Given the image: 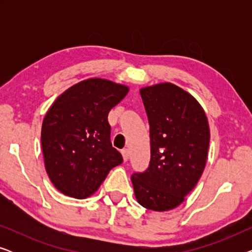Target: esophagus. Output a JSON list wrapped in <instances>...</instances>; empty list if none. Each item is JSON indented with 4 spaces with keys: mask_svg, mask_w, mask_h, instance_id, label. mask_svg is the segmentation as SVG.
<instances>
[{
    "mask_svg": "<svg viewBox=\"0 0 252 252\" xmlns=\"http://www.w3.org/2000/svg\"><path fill=\"white\" fill-rule=\"evenodd\" d=\"M122 154H123V157H124V160H127L129 158V150L125 148V149L122 150Z\"/></svg>",
    "mask_w": 252,
    "mask_h": 252,
    "instance_id": "34e87169",
    "label": "esophagus"
}]
</instances>
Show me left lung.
I'll use <instances>...</instances> for the list:
<instances>
[{"mask_svg": "<svg viewBox=\"0 0 252 252\" xmlns=\"http://www.w3.org/2000/svg\"><path fill=\"white\" fill-rule=\"evenodd\" d=\"M150 125V161L134 172L137 202L154 211H167L185 201L197 184L208 157L210 129L202 106L170 82L140 91Z\"/></svg>", "mask_w": 252, "mask_h": 252, "instance_id": "obj_1", "label": "left lung"}]
</instances>
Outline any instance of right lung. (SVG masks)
Segmentation results:
<instances>
[{
    "label": "right lung",
    "instance_id": "add662e5",
    "mask_svg": "<svg viewBox=\"0 0 252 252\" xmlns=\"http://www.w3.org/2000/svg\"><path fill=\"white\" fill-rule=\"evenodd\" d=\"M128 88L93 78L72 86L48 110L41 129L46 171L62 194L87 198L123 163L112 147L108 115Z\"/></svg>",
    "mask_w": 252,
    "mask_h": 252
}]
</instances>
